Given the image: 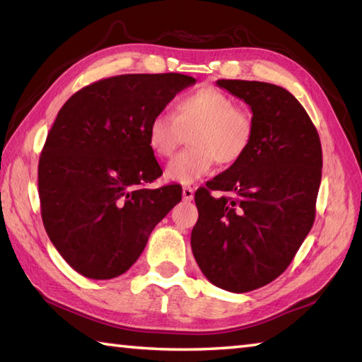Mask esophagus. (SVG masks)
Wrapping results in <instances>:
<instances>
[{
	"mask_svg": "<svg viewBox=\"0 0 362 362\" xmlns=\"http://www.w3.org/2000/svg\"><path fill=\"white\" fill-rule=\"evenodd\" d=\"M183 201H192L194 198V188L193 187H183L182 188Z\"/></svg>",
	"mask_w": 362,
	"mask_h": 362,
	"instance_id": "34e87169",
	"label": "esophagus"
}]
</instances>
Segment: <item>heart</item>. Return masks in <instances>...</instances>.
Returning <instances> with one entry per match:
<instances>
[{
  "mask_svg": "<svg viewBox=\"0 0 362 362\" xmlns=\"http://www.w3.org/2000/svg\"><path fill=\"white\" fill-rule=\"evenodd\" d=\"M253 118L247 109L235 106L225 91L202 87L180 96L174 114L158 110L147 123V142L160 158H169L185 141L183 150L168 164L169 180L192 185L201 180L218 161L223 166L238 163L253 139Z\"/></svg>",
  "mask_w": 362,
  "mask_h": 362,
  "instance_id": "b5f03b06",
  "label": "heart"
}]
</instances>
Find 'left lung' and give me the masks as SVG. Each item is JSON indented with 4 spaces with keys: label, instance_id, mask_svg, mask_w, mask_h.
Returning a JSON list of instances; mask_svg holds the SVG:
<instances>
[{
    "label": "left lung",
    "instance_id": "1",
    "mask_svg": "<svg viewBox=\"0 0 362 362\" xmlns=\"http://www.w3.org/2000/svg\"><path fill=\"white\" fill-rule=\"evenodd\" d=\"M216 85L252 107L255 131L247 153L194 193L192 250L209 281L247 293L284 274L310 233L323 153L317 128L288 90L226 78Z\"/></svg>",
    "mask_w": 362,
    "mask_h": 362
}]
</instances>
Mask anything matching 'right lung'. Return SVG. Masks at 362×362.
<instances>
[{"label": "right lung", "instance_id": "obj_1", "mask_svg": "<svg viewBox=\"0 0 362 362\" xmlns=\"http://www.w3.org/2000/svg\"><path fill=\"white\" fill-rule=\"evenodd\" d=\"M196 78L177 72L93 82L64 103L45 139L37 188L45 231L83 277L128 271L182 187L146 188L163 174L147 123Z\"/></svg>", "mask_w": 362, "mask_h": 362}]
</instances>
